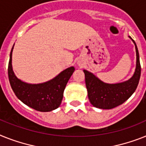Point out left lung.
<instances>
[{"instance_id":"left-lung-1","label":"left lung","mask_w":146,"mask_h":146,"mask_svg":"<svg viewBox=\"0 0 146 146\" xmlns=\"http://www.w3.org/2000/svg\"><path fill=\"white\" fill-rule=\"evenodd\" d=\"M130 38L133 40L131 36ZM133 42L137 52V66L134 74L130 80L115 84H105L92 73L84 70L88 97L94 107L101 109L114 108L123 104L136 90L140 78L141 66L137 44L134 40Z\"/></svg>"}]
</instances>
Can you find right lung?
<instances>
[{"instance_id":"obj_1","label":"right lung","mask_w":146,"mask_h":146,"mask_svg":"<svg viewBox=\"0 0 146 146\" xmlns=\"http://www.w3.org/2000/svg\"><path fill=\"white\" fill-rule=\"evenodd\" d=\"M12 48L8 66V76L10 86L20 101L30 108L40 112H48L60 105L63 92L74 67L66 68L52 80L39 84H29L16 78L12 68Z\"/></svg>"}]
</instances>
